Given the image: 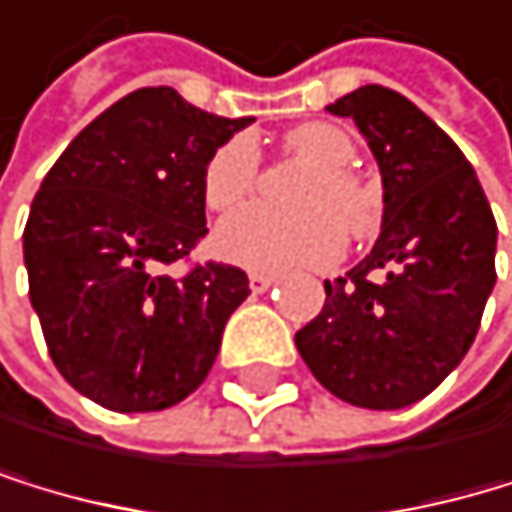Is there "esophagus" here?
Wrapping results in <instances>:
<instances>
[{"instance_id":"obj_1","label":"esophagus","mask_w":512,"mask_h":512,"mask_svg":"<svg viewBox=\"0 0 512 512\" xmlns=\"http://www.w3.org/2000/svg\"><path fill=\"white\" fill-rule=\"evenodd\" d=\"M273 283H277V277H273V273H261V270L248 273V286H251V292H267Z\"/></svg>"}]
</instances>
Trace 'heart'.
Segmentation results:
<instances>
[{
	"instance_id": "1",
	"label": "heart",
	"mask_w": 512,
	"mask_h": 512,
	"mask_svg": "<svg viewBox=\"0 0 512 512\" xmlns=\"http://www.w3.org/2000/svg\"><path fill=\"white\" fill-rule=\"evenodd\" d=\"M286 160L305 163L308 172L289 188L295 210L248 207L229 217L217 232L223 258L261 267H324L340 258L346 235L368 239L381 223V204L371 188L349 169L355 144L340 125L305 122L283 138ZM261 185V150L251 135H232L210 153L201 176L204 204L217 213L242 207Z\"/></svg>"
}]
</instances>
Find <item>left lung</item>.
Masks as SVG:
<instances>
[{"instance_id":"obj_1","label":"left lung","mask_w":512,"mask_h":512,"mask_svg":"<svg viewBox=\"0 0 512 512\" xmlns=\"http://www.w3.org/2000/svg\"><path fill=\"white\" fill-rule=\"evenodd\" d=\"M327 109L359 125L381 166L384 229L359 267L324 280L295 346L343 403L403 409L469 352L497 280V223L463 150L403 94L365 84Z\"/></svg>"}]
</instances>
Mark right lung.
Segmentation results:
<instances>
[{"label":"right lung","mask_w":512,"mask_h":512,"mask_svg":"<svg viewBox=\"0 0 512 512\" xmlns=\"http://www.w3.org/2000/svg\"><path fill=\"white\" fill-rule=\"evenodd\" d=\"M248 122L141 87L46 172L24 226L30 305L59 374L103 409H169L217 362L248 277L191 251L207 235L204 166ZM179 260L182 278L162 273Z\"/></svg>","instance_id":"add662e5"}]
</instances>
